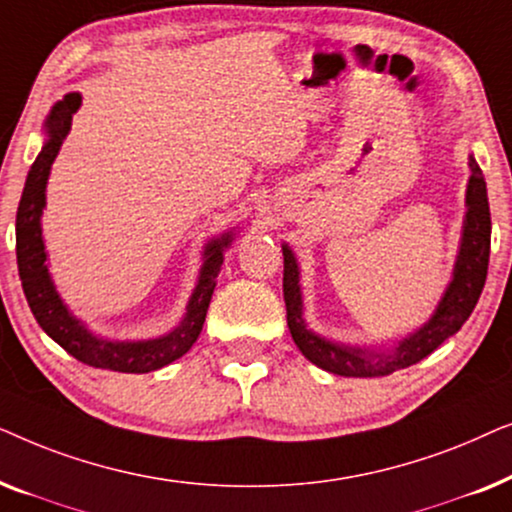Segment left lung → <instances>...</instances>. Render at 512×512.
<instances>
[{
    "label": "left lung",
    "instance_id": "left-lung-1",
    "mask_svg": "<svg viewBox=\"0 0 512 512\" xmlns=\"http://www.w3.org/2000/svg\"><path fill=\"white\" fill-rule=\"evenodd\" d=\"M471 177L466 186V214L464 228H461L459 254L454 261L452 279L440 298V303L426 324L417 331L396 340L394 345L382 347H359L342 345V342L328 340L324 335L307 328L303 317V291H300V265L289 244H282L284 254V303H286V324H289L291 338L300 352L314 366L326 373L342 377H380L391 375L396 370L408 368L412 363L422 361L433 349L464 326L471 317L473 307L478 305L487 279L489 265V242H492V216H489L487 184L475 158H468Z\"/></svg>",
    "mask_w": 512,
    "mask_h": 512
}]
</instances>
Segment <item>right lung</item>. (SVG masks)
<instances>
[{
	"instance_id": "add662e5",
	"label": "right lung",
	"mask_w": 512,
	"mask_h": 512,
	"mask_svg": "<svg viewBox=\"0 0 512 512\" xmlns=\"http://www.w3.org/2000/svg\"><path fill=\"white\" fill-rule=\"evenodd\" d=\"M81 107L79 93H67L53 104L44 121L46 142L37 160L27 172L23 195L16 214V256L18 275L23 282L27 305L37 324L74 359L93 368L116 370V373H151L184 356L198 340L205 324L209 300H212L216 277H219L223 254L235 240V230L212 237L202 249V268L198 284L188 298L186 314L177 328L160 338L149 340H111L90 331L60 298L51 272H48V251L41 233V214L46 209V184L51 177L53 160L72 130V116Z\"/></svg>"
}]
</instances>
